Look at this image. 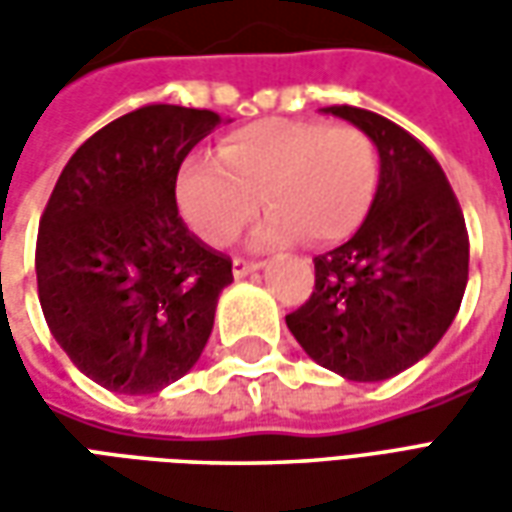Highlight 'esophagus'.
<instances>
[{
	"label": "esophagus",
	"mask_w": 512,
	"mask_h": 512,
	"mask_svg": "<svg viewBox=\"0 0 512 512\" xmlns=\"http://www.w3.org/2000/svg\"><path fill=\"white\" fill-rule=\"evenodd\" d=\"M263 266H266L263 260H244V257H235V260H233V277L244 279V277H249V274L260 271Z\"/></svg>",
	"instance_id": "obj_1"
}]
</instances>
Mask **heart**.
<instances>
[{
    "instance_id": "b5f03b06",
    "label": "heart",
    "mask_w": 512,
    "mask_h": 512,
    "mask_svg": "<svg viewBox=\"0 0 512 512\" xmlns=\"http://www.w3.org/2000/svg\"><path fill=\"white\" fill-rule=\"evenodd\" d=\"M376 189V145L362 128L271 117L222 136L216 161L186 158L175 178V202L186 227L213 249L233 244L260 202L271 211L257 233L260 244L301 238L332 246L362 227Z\"/></svg>"
}]
</instances>
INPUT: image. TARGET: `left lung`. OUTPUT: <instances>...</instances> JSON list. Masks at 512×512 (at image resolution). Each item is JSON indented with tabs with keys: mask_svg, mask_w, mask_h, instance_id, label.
I'll return each instance as SVG.
<instances>
[{
	"mask_svg": "<svg viewBox=\"0 0 512 512\" xmlns=\"http://www.w3.org/2000/svg\"><path fill=\"white\" fill-rule=\"evenodd\" d=\"M378 150L373 208L351 241L315 257V290L285 323L310 359L348 381H384L428 356L461 307L469 235L439 161L392 120L326 106Z\"/></svg>",
	"mask_w": 512,
	"mask_h": 512,
	"instance_id": "obj_1",
	"label": "left lung"
}]
</instances>
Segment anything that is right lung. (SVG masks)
I'll return each instance as SVG.
<instances>
[{"label": "right lung", "instance_id": "obj_1", "mask_svg": "<svg viewBox=\"0 0 512 512\" xmlns=\"http://www.w3.org/2000/svg\"><path fill=\"white\" fill-rule=\"evenodd\" d=\"M222 117L153 104L117 117L62 169L35 252L54 340L117 395H150L197 365L233 263L178 216L175 178Z\"/></svg>", "mask_w": 512, "mask_h": 512}]
</instances>
